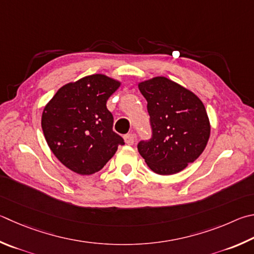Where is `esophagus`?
Wrapping results in <instances>:
<instances>
[{"instance_id":"obj_1","label":"esophagus","mask_w":254,"mask_h":254,"mask_svg":"<svg viewBox=\"0 0 254 254\" xmlns=\"http://www.w3.org/2000/svg\"><path fill=\"white\" fill-rule=\"evenodd\" d=\"M124 142H126L127 145H133V144H134V142H135L134 134H132V133H130V134L124 135Z\"/></svg>"}]
</instances>
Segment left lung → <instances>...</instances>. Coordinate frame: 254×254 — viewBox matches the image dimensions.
Segmentation results:
<instances>
[{"label": "left lung", "instance_id": "obj_1", "mask_svg": "<svg viewBox=\"0 0 254 254\" xmlns=\"http://www.w3.org/2000/svg\"><path fill=\"white\" fill-rule=\"evenodd\" d=\"M147 101L153 136L137 144L152 171L160 175L181 172L204 151L211 133L205 107L199 96L165 76L137 84Z\"/></svg>", "mask_w": 254, "mask_h": 254}]
</instances>
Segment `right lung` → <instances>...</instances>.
Here are the masks:
<instances>
[{
  "label": "right lung",
  "mask_w": 254,
  "mask_h": 254,
  "mask_svg": "<svg viewBox=\"0 0 254 254\" xmlns=\"http://www.w3.org/2000/svg\"><path fill=\"white\" fill-rule=\"evenodd\" d=\"M121 82L92 74L60 87L44 107L41 126L64 167L81 175L100 171L124 141L113 130L107 101Z\"/></svg>",
  "instance_id": "obj_1"
}]
</instances>
